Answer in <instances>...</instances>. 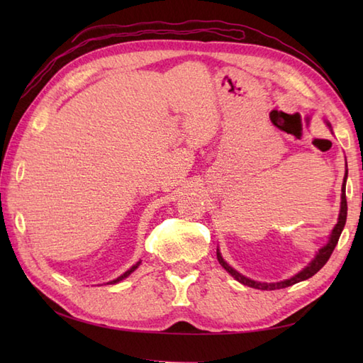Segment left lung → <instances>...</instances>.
<instances>
[{
	"label": "left lung",
	"mask_w": 363,
	"mask_h": 363,
	"mask_svg": "<svg viewBox=\"0 0 363 363\" xmlns=\"http://www.w3.org/2000/svg\"><path fill=\"white\" fill-rule=\"evenodd\" d=\"M328 126L330 128V125L328 123ZM346 177H348V169H346L345 173V179H343V186H342V206H340V215H338V221L335 228L333 229V234H330V238L326 246H323V248L318 251L317 256H315V259L311 262L309 265H307L303 272H299L298 274H295L293 277H290V279L287 281H281V282H274V284H265V282H257V281H252V279H248V277H245L243 274H240L238 272H235V269L233 267H229L225 259L221 257V254L218 252L217 250V259L221 264V267L226 269V272L235 277V279L238 282H242L243 285H248V287H252V289H259V290H277V289H285V287H290V285L296 284V282H301V281H306L309 279V277H312L315 273H318L320 269L326 265V262L329 260L330 254H333V251L335 250V246L338 243V238H340V234L342 230L345 228V223H346V215H348V203H346V194H345V189H346Z\"/></svg>",
	"instance_id": "1"
}]
</instances>
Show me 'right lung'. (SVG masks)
Masks as SVG:
<instances>
[{
	"label": "right lung",
	"mask_w": 363,
	"mask_h": 363,
	"mask_svg": "<svg viewBox=\"0 0 363 363\" xmlns=\"http://www.w3.org/2000/svg\"><path fill=\"white\" fill-rule=\"evenodd\" d=\"M138 265H140V262H138V264H135V265H134V267H133V268H129V269H128V272H126V273H123V274H121V276H120V277H117V279H115V281H112V282H109V284H117V282H120V281H121V279H125V277H128V276H129V274H130V273H133V272H134V269H135V268H137V267H138Z\"/></svg>",
	"instance_id": "right-lung-1"
}]
</instances>
